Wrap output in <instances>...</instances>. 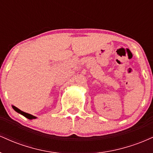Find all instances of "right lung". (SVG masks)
<instances>
[{
	"label": "right lung",
	"mask_w": 153,
	"mask_h": 153,
	"mask_svg": "<svg viewBox=\"0 0 153 153\" xmlns=\"http://www.w3.org/2000/svg\"><path fill=\"white\" fill-rule=\"evenodd\" d=\"M12 108H13V109L16 111L18 112L19 114H22V115L24 116V117H25L26 118H27L29 119H34L36 118V117H34V116L30 114H28V113H26V112H24V111H22V110H20L19 108H17V107L13 106V105H12Z\"/></svg>",
	"instance_id": "1"
}]
</instances>
